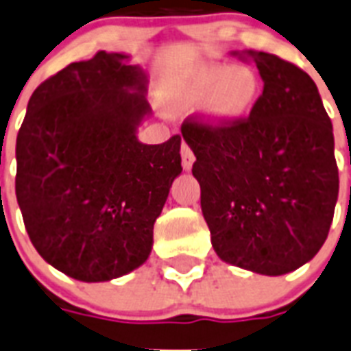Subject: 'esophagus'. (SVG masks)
Returning <instances> with one entry per match:
<instances>
[{
  "mask_svg": "<svg viewBox=\"0 0 351 351\" xmlns=\"http://www.w3.org/2000/svg\"><path fill=\"white\" fill-rule=\"evenodd\" d=\"M180 155H182V166H184V169L191 171V167H193V164H195V153H193V149H191L187 144H182Z\"/></svg>",
  "mask_w": 351,
  "mask_h": 351,
  "instance_id": "obj_1",
  "label": "esophagus"
}]
</instances>
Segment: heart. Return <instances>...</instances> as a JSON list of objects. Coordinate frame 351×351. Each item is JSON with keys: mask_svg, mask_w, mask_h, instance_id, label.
Listing matches in <instances>:
<instances>
[{"mask_svg": "<svg viewBox=\"0 0 351 351\" xmlns=\"http://www.w3.org/2000/svg\"><path fill=\"white\" fill-rule=\"evenodd\" d=\"M261 93L258 73L249 66L202 62L173 73L162 84V101L171 111L202 106L210 124L223 126L249 115Z\"/></svg>", "mask_w": 351, "mask_h": 351, "instance_id": "obj_1", "label": "heart"}]
</instances>
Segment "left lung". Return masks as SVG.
I'll use <instances>...</instances> for the list:
<instances>
[{
	"mask_svg": "<svg viewBox=\"0 0 351 351\" xmlns=\"http://www.w3.org/2000/svg\"><path fill=\"white\" fill-rule=\"evenodd\" d=\"M258 66L263 93L247 119L182 124L210 243L225 263L263 276L303 267L323 247L339 196L333 128L315 82L278 56L232 52Z\"/></svg>",
	"mask_w": 351,
	"mask_h": 351,
	"instance_id": "left-lung-1",
	"label": "left lung"
}]
</instances>
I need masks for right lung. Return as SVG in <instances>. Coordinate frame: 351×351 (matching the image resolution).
Instances as JSON below:
<instances>
[{
  "mask_svg": "<svg viewBox=\"0 0 351 351\" xmlns=\"http://www.w3.org/2000/svg\"><path fill=\"white\" fill-rule=\"evenodd\" d=\"M147 73L97 52L41 82L16 141V196L47 263L84 283L130 274L153 249V225L182 173L180 135L142 144Z\"/></svg>",
  "mask_w": 351,
  "mask_h": 351,
  "instance_id": "add662e5",
  "label": "right lung"
}]
</instances>
